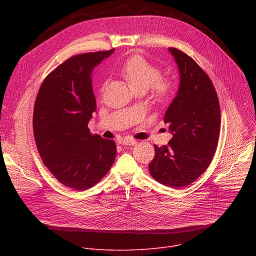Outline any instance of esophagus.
Returning <instances> with one entry per match:
<instances>
[{
	"instance_id": "34e87169",
	"label": "esophagus",
	"mask_w": 256,
	"mask_h": 256,
	"mask_svg": "<svg viewBox=\"0 0 256 256\" xmlns=\"http://www.w3.org/2000/svg\"><path fill=\"white\" fill-rule=\"evenodd\" d=\"M122 144H124V146H134L136 144V140H134V138H124L122 142Z\"/></svg>"
}]
</instances>
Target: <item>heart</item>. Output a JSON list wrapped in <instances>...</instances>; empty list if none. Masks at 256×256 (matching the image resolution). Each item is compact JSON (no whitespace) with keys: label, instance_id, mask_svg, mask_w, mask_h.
Listing matches in <instances>:
<instances>
[{"label":"heart","instance_id":"obj_1","mask_svg":"<svg viewBox=\"0 0 256 256\" xmlns=\"http://www.w3.org/2000/svg\"><path fill=\"white\" fill-rule=\"evenodd\" d=\"M118 72L136 92H146L152 88L153 97L157 103H166L174 95V82L169 78H162V70L142 56L128 58L118 68ZM106 83L102 85L101 92L104 91Z\"/></svg>","mask_w":256,"mask_h":256}]
</instances>
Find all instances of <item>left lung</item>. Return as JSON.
<instances>
[{
    "label": "left lung",
    "instance_id": "left-lung-1",
    "mask_svg": "<svg viewBox=\"0 0 256 256\" xmlns=\"http://www.w3.org/2000/svg\"><path fill=\"white\" fill-rule=\"evenodd\" d=\"M168 50L180 77L176 97L164 116L173 136L168 144H154L149 171L163 186L179 188L192 184L212 162L220 136L221 112L206 72L184 52L174 48Z\"/></svg>",
    "mask_w": 256,
    "mask_h": 256
}]
</instances>
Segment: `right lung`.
Listing matches in <instances>:
<instances>
[{
	"instance_id": "add662e5",
	"label": "right lung",
	"mask_w": 256,
	"mask_h": 256,
	"mask_svg": "<svg viewBox=\"0 0 256 256\" xmlns=\"http://www.w3.org/2000/svg\"><path fill=\"white\" fill-rule=\"evenodd\" d=\"M114 50L72 56L42 82L33 110L38 153L62 184L86 190L112 168L114 140L92 134L88 122L96 110L91 72Z\"/></svg>"
}]
</instances>
